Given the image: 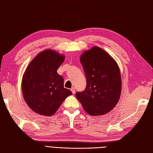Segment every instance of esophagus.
Wrapping results in <instances>:
<instances>
[{"instance_id":"34e87169","label":"esophagus","mask_w":153,"mask_h":153,"mask_svg":"<svg viewBox=\"0 0 153 153\" xmlns=\"http://www.w3.org/2000/svg\"><path fill=\"white\" fill-rule=\"evenodd\" d=\"M71 92H73V94H75V87H72L71 89Z\"/></svg>"}]
</instances>
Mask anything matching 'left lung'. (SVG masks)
I'll use <instances>...</instances> for the list:
<instances>
[{"instance_id":"left-lung-1","label":"left lung","mask_w":153,"mask_h":153,"mask_svg":"<svg viewBox=\"0 0 153 153\" xmlns=\"http://www.w3.org/2000/svg\"><path fill=\"white\" fill-rule=\"evenodd\" d=\"M87 86L76 92L77 100L91 115L109 112L118 103L121 92V77L116 61L98 47L83 53L80 59Z\"/></svg>"}]
</instances>
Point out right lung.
I'll use <instances>...</instances> for the list:
<instances>
[{
	"label": "right lung",
	"instance_id": "obj_1",
	"mask_svg": "<svg viewBox=\"0 0 153 153\" xmlns=\"http://www.w3.org/2000/svg\"><path fill=\"white\" fill-rule=\"evenodd\" d=\"M64 59L55 50H45L27 68L22 82V93L27 105L36 113L51 116L73 94L64 87V78L57 72Z\"/></svg>",
	"mask_w": 153,
	"mask_h": 153
}]
</instances>
